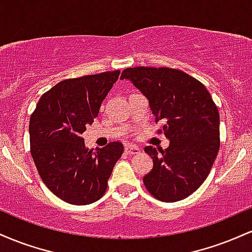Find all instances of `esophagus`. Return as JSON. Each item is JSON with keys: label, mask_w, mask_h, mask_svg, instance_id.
<instances>
[{"label": "esophagus", "mask_w": 252, "mask_h": 252, "mask_svg": "<svg viewBox=\"0 0 252 252\" xmlns=\"http://www.w3.org/2000/svg\"><path fill=\"white\" fill-rule=\"evenodd\" d=\"M124 152H126L128 155H135L140 153V148H138L136 144L130 143V144H126V148H124Z\"/></svg>", "instance_id": "1"}]
</instances>
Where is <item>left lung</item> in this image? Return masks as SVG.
I'll return each instance as SVG.
<instances>
[{
  "instance_id": "8db88e82",
  "label": "left lung",
  "mask_w": 252,
  "mask_h": 252,
  "mask_svg": "<svg viewBox=\"0 0 252 252\" xmlns=\"http://www.w3.org/2000/svg\"><path fill=\"white\" fill-rule=\"evenodd\" d=\"M121 79L130 80L146 96L169 140L164 150L144 148L153 158L144 186L164 202L187 198L206 180L220 146L219 112L210 92L195 78L168 67H129Z\"/></svg>"
}]
</instances>
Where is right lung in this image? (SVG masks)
<instances>
[{"label":"right lung","mask_w":252,"mask_h":252,"mask_svg":"<svg viewBox=\"0 0 252 252\" xmlns=\"http://www.w3.org/2000/svg\"><path fill=\"white\" fill-rule=\"evenodd\" d=\"M120 73L103 72L63 80L42 94L31 116V154L40 178L68 204L89 205L102 198L124 152L121 142L89 149L82 136L98 116Z\"/></svg>","instance_id":"obj_1"}]
</instances>
